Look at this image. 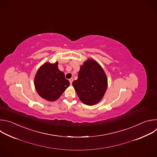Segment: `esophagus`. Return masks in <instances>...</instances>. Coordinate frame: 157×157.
I'll use <instances>...</instances> for the list:
<instances>
[{"instance_id":"esophagus-1","label":"esophagus","mask_w":157,"mask_h":157,"mask_svg":"<svg viewBox=\"0 0 157 157\" xmlns=\"http://www.w3.org/2000/svg\"><path fill=\"white\" fill-rule=\"evenodd\" d=\"M70 84H72V82H73V78H71V79H70Z\"/></svg>"}]
</instances>
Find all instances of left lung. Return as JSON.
Instances as JSON below:
<instances>
[{
	"mask_svg": "<svg viewBox=\"0 0 157 157\" xmlns=\"http://www.w3.org/2000/svg\"><path fill=\"white\" fill-rule=\"evenodd\" d=\"M72 84L82 103L94 105L102 100L106 92L107 78L96 60L87 59L80 66L78 78Z\"/></svg>",
	"mask_w": 157,
	"mask_h": 157,
	"instance_id": "left-lung-1",
	"label": "left lung"
}]
</instances>
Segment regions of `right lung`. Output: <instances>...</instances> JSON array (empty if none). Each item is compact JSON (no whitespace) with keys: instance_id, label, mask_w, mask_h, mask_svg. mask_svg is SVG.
Returning a JSON list of instances; mask_svg holds the SVG:
<instances>
[{"instance_id":"obj_1","label":"right lung","mask_w":157,"mask_h":157,"mask_svg":"<svg viewBox=\"0 0 157 157\" xmlns=\"http://www.w3.org/2000/svg\"><path fill=\"white\" fill-rule=\"evenodd\" d=\"M58 62H49L42 64L36 71L34 85L38 95L48 101H55L59 98L69 86L63 72L58 68Z\"/></svg>"}]
</instances>
